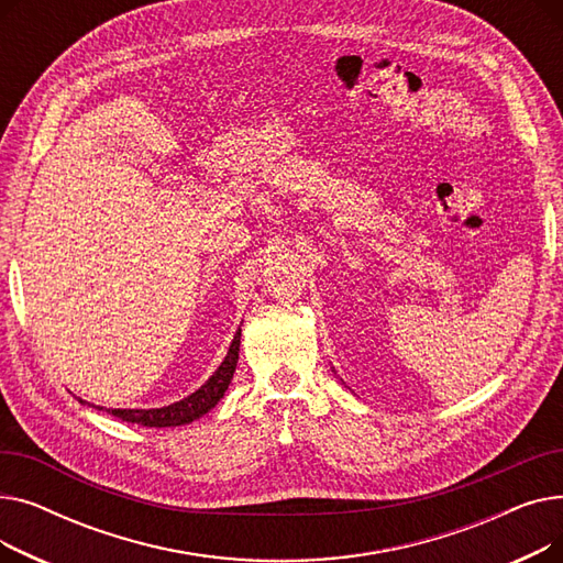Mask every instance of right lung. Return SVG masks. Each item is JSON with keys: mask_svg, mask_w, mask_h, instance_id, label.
<instances>
[{"mask_svg": "<svg viewBox=\"0 0 563 563\" xmlns=\"http://www.w3.org/2000/svg\"><path fill=\"white\" fill-rule=\"evenodd\" d=\"M240 342H242V329L234 333V340L228 349V356L223 358L219 369L210 378H207L205 386H200L196 393H191L183 401H175L164 408H111L107 412H111V416H115V418H121L123 422H132V424H141V427H157V429L180 427V424H189V422L202 418L205 412H210L221 401V397L225 395V390L230 386L232 374L236 369V361H240Z\"/></svg>", "mask_w": 563, "mask_h": 563, "instance_id": "right-lung-1", "label": "right lung"}]
</instances>
